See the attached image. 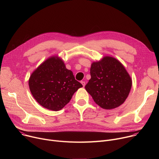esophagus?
<instances>
[{
    "label": "esophagus",
    "mask_w": 159,
    "mask_h": 159,
    "mask_svg": "<svg viewBox=\"0 0 159 159\" xmlns=\"http://www.w3.org/2000/svg\"><path fill=\"white\" fill-rule=\"evenodd\" d=\"M81 84H82V85H83V87H84L85 85V82H84V81H81Z\"/></svg>",
    "instance_id": "1"
}]
</instances>
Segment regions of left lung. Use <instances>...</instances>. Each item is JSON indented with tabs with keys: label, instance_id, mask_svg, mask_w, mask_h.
Returning <instances> with one entry per match:
<instances>
[{
	"label": "left lung",
	"instance_id": "left-lung-1",
	"mask_svg": "<svg viewBox=\"0 0 159 159\" xmlns=\"http://www.w3.org/2000/svg\"><path fill=\"white\" fill-rule=\"evenodd\" d=\"M90 70L91 78L85 88L98 106L111 109L125 101L130 92L132 80L119 60L105 56L93 62Z\"/></svg>",
	"mask_w": 159,
	"mask_h": 159
}]
</instances>
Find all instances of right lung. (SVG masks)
<instances>
[{
	"mask_svg": "<svg viewBox=\"0 0 159 159\" xmlns=\"http://www.w3.org/2000/svg\"><path fill=\"white\" fill-rule=\"evenodd\" d=\"M30 91L36 101L50 110H61L82 87L68 70L63 60L52 56L39 65L29 79Z\"/></svg>",
	"mask_w": 159,
	"mask_h": 159,
	"instance_id": "1",
	"label": "right lung"
}]
</instances>
